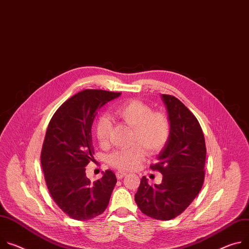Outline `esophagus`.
<instances>
[{"mask_svg":"<svg viewBox=\"0 0 249 249\" xmlns=\"http://www.w3.org/2000/svg\"><path fill=\"white\" fill-rule=\"evenodd\" d=\"M127 175V173L126 172H122V171H118V172H116V177H117V178H124L125 176Z\"/></svg>","mask_w":249,"mask_h":249,"instance_id":"34e87169","label":"esophagus"}]
</instances>
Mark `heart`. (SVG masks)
I'll return each mask as SVG.
<instances>
[{
  "label": "heart",
  "instance_id": "heart-1",
  "mask_svg": "<svg viewBox=\"0 0 249 249\" xmlns=\"http://www.w3.org/2000/svg\"><path fill=\"white\" fill-rule=\"evenodd\" d=\"M115 115L133 128L130 149L118 150L109 156V164L121 171H132L138 168L144 160L146 152L149 155L160 153L167 145L171 135V121L166 113L152 111L145 102L132 99L118 105ZM111 122L100 117L95 125V134L99 144L106 147L109 143Z\"/></svg>",
  "mask_w": 249,
  "mask_h": 249
}]
</instances>
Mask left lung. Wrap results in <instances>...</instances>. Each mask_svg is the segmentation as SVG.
<instances>
[{"instance_id":"left-lung-1","label":"left lung","mask_w":249,"mask_h":249,"mask_svg":"<svg viewBox=\"0 0 249 249\" xmlns=\"http://www.w3.org/2000/svg\"><path fill=\"white\" fill-rule=\"evenodd\" d=\"M171 121V135L158 155L153 171L163 175L160 185L141 178L135 201L140 211L155 219L169 220L182 213L196 198L205 179L207 148L201 127L178 98L162 94Z\"/></svg>"}]
</instances>
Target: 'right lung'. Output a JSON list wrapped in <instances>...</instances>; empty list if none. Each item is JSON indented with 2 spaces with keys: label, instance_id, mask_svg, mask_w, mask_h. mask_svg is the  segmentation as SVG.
Masks as SVG:
<instances>
[{
  "label": "right lung",
  "instance_id": "obj_1",
  "mask_svg": "<svg viewBox=\"0 0 249 249\" xmlns=\"http://www.w3.org/2000/svg\"><path fill=\"white\" fill-rule=\"evenodd\" d=\"M120 94L82 90L66 100L50 121L40 155L44 179L58 208L73 219L87 220L101 214L117 183L110 170L92 183L85 167L94 159L91 127L97 112Z\"/></svg>",
  "mask_w": 249,
  "mask_h": 249
}]
</instances>
